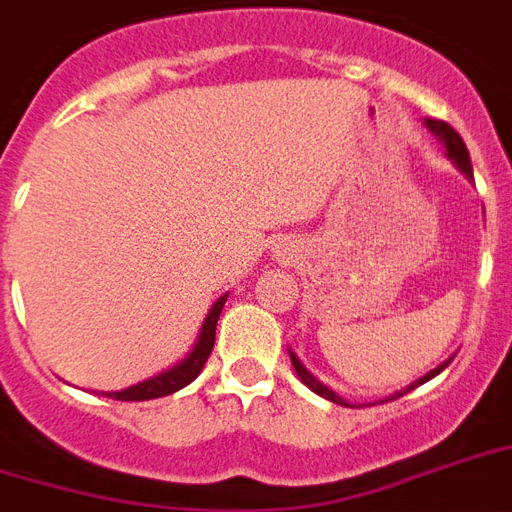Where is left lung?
Wrapping results in <instances>:
<instances>
[{
  "mask_svg": "<svg viewBox=\"0 0 512 512\" xmlns=\"http://www.w3.org/2000/svg\"><path fill=\"white\" fill-rule=\"evenodd\" d=\"M425 124H428V130H430V132H436L438 138L444 140L446 156H449V159H452V162L457 164V170L465 172V175H468V177H473V164H470L468 146H465V143H462V138H460V135H457V130H452V127H449V124H446V122H436V119H428V122H425ZM289 356H292V366H295L297 377H300V380H303L305 385H308V388L313 390V393H319V396L329 398V401H335V404L348 406V404H345V401H342L340 396H337L335 390H329L327 385H321V382L316 380V377H313V374L308 372V369H305L303 364H300V358H297L295 353H289ZM449 361H452V358H446L444 364H438L436 369H433V372H428V374H425V377H420V380H417V382H412V385H409V388L396 390V393H393V396L385 398V401H393V398L406 396V393H409V390H414V388H417V385H422V382L433 380V377H436V374L444 372L446 366H449Z\"/></svg>",
  "mask_w": 512,
  "mask_h": 512,
  "instance_id": "left-lung-1",
  "label": "left lung"
}]
</instances>
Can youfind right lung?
Masks as SVG:
<instances>
[{
	"mask_svg": "<svg viewBox=\"0 0 512 512\" xmlns=\"http://www.w3.org/2000/svg\"><path fill=\"white\" fill-rule=\"evenodd\" d=\"M225 300H228V295L220 297V300L209 308L207 319L201 324L199 337H196V345H193L191 353H188L180 364H175L172 369H167V372L156 374L151 380L138 382V385H132V388L116 390V393H106V396L116 398V401H148V398L170 396V393H175V390L185 388L188 382L196 380L201 369H204V364H207L209 353L215 348L217 319H220V311H223Z\"/></svg>",
	"mask_w": 512,
	"mask_h": 512,
	"instance_id": "right-lung-1",
	"label": "right lung"
}]
</instances>
